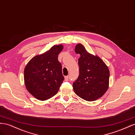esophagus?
<instances>
[{
    "label": "esophagus",
    "mask_w": 135,
    "mask_h": 135,
    "mask_svg": "<svg viewBox=\"0 0 135 135\" xmlns=\"http://www.w3.org/2000/svg\"><path fill=\"white\" fill-rule=\"evenodd\" d=\"M69 78H70V76H65V80H69Z\"/></svg>",
    "instance_id": "esophagus-1"
}]
</instances>
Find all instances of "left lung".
<instances>
[{
    "instance_id": "1",
    "label": "left lung",
    "mask_w": 135,
    "mask_h": 135,
    "mask_svg": "<svg viewBox=\"0 0 135 135\" xmlns=\"http://www.w3.org/2000/svg\"><path fill=\"white\" fill-rule=\"evenodd\" d=\"M75 52L80 55L78 60L79 75L73 83V88L79 97L88 101L101 97L109 88L110 72L103 61L97 56L88 52L79 44Z\"/></svg>"
}]
</instances>
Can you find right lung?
Masks as SVG:
<instances>
[{
	"label": "right lung",
	"mask_w": 135,
	"mask_h": 135,
	"mask_svg": "<svg viewBox=\"0 0 135 135\" xmlns=\"http://www.w3.org/2000/svg\"><path fill=\"white\" fill-rule=\"evenodd\" d=\"M63 49L54 46L47 52L30 60L24 70L25 86L37 99L45 101L54 96L64 80L58 55Z\"/></svg>",
	"instance_id": "right-lung-1"
}]
</instances>
